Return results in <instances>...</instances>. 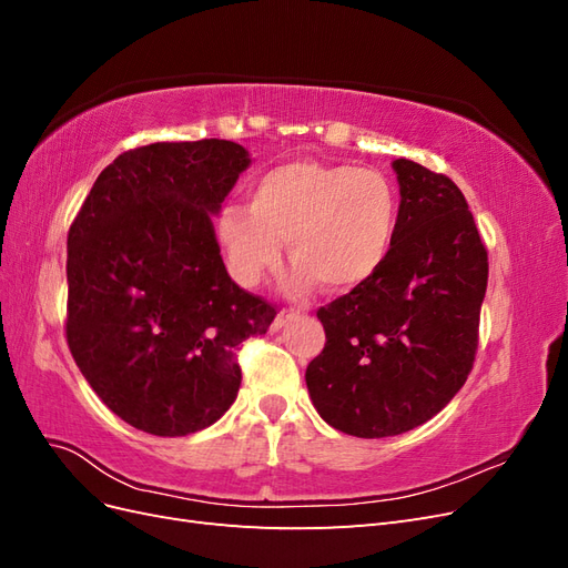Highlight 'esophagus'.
I'll use <instances>...</instances> for the list:
<instances>
[{
  "instance_id": "esophagus-1",
  "label": "esophagus",
  "mask_w": 568,
  "mask_h": 568,
  "mask_svg": "<svg viewBox=\"0 0 568 568\" xmlns=\"http://www.w3.org/2000/svg\"><path fill=\"white\" fill-rule=\"evenodd\" d=\"M294 320H298V313H277V317H274V322H272V332H280V329H284L286 324H291Z\"/></svg>"
}]
</instances>
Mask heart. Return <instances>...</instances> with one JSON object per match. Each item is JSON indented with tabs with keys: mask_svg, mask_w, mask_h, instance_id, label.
Wrapping results in <instances>:
<instances>
[{
	"mask_svg": "<svg viewBox=\"0 0 568 568\" xmlns=\"http://www.w3.org/2000/svg\"><path fill=\"white\" fill-rule=\"evenodd\" d=\"M398 186L379 170L348 163L288 161L257 178L246 205L225 209L220 242L239 284H261L282 261L288 288L305 294L317 282L332 294L369 284L382 272L400 234Z\"/></svg>",
	"mask_w": 568,
	"mask_h": 568,
	"instance_id": "b5f03b06",
	"label": "heart"
}]
</instances>
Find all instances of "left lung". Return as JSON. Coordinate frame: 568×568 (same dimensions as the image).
Wrapping results in <instances>:
<instances>
[{
    "mask_svg": "<svg viewBox=\"0 0 568 568\" xmlns=\"http://www.w3.org/2000/svg\"><path fill=\"white\" fill-rule=\"evenodd\" d=\"M400 234L376 277L320 307L324 351L305 369L320 417L386 438L422 426L467 382L478 346L488 253L457 184L395 159Z\"/></svg>",
    "mask_w": 568,
    "mask_h": 568,
    "instance_id": "8db88e82",
    "label": "left lung"
}]
</instances>
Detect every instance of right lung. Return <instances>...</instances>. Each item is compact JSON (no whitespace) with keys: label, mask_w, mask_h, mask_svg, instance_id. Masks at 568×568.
Returning a JSON list of instances; mask_svg holds the SVG:
<instances>
[{"label":"right lung","mask_w":568,"mask_h":568,"mask_svg":"<svg viewBox=\"0 0 568 568\" xmlns=\"http://www.w3.org/2000/svg\"><path fill=\"white\" fill-rule=\"evenodd\" d=\"M248 165L227 140L125 151L68 232V348L140 432L175 438L215 424L242 386L239 346L277 315L232 282L213 227Z\"/></svg>","instance_id":"right-lung-1"}]
</instances>
